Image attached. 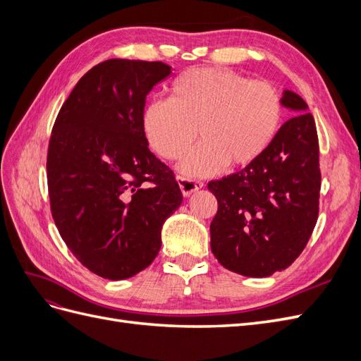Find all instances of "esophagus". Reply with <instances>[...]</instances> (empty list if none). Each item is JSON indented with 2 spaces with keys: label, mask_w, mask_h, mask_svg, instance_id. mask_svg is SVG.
Here are the masks:
<instances>
[{
  "label": "esophagus",
  "mask_w": 361,
  "mask_h": 361,
  "mask_svg": "<svg viewBox=\"0 0 361 361\" xmlns=\"http://www.w3.org/2000/svg\"><path fill=\"white\" fill-rule=\"evenodd\" d=\"M178 183H179V188H180V191H182L185 197H190L192 192L202 190L203 185H204L200 180H191V179L182 178V176H178Z\"/></svg>",
  "instance_id": "esophagus-1"
}]
</instances>
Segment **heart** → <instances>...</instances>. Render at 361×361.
<instances>
[{"label":"heart","mask_w":361,"mask_h":361,"mask_svg":"<svg viewBox=\"0 0 361 361\" xmlns=\"http://www.w3.org/2000/svg\"><path fill=\"white\" fill-rule=\"evenodd\" d=\"M169 101L146 105L141 126L149 146L169 161L182 158L199 134L202 143L179 164L190 178H206L228 162L245 167L276 140L283 118L280 94L268 82L227 69H190L170 85Z\"/></svg>","instance_id":"heart-1"}]
</instances>
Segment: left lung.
<instances>
[{
  "label": "left lung",
  "mask_w": 361,
  "mask_h": 361,
  "mask_svg": "<svg viewBox=\"0 0 361 361\" xmlns=\"http://www.w3.org/2000/svg\"><path fill=\"white\" fill-rule=\"evenodd\" d=\"M281 105L295 117L279 129L257 161L207 183L218 202L211 250L228 271L268 277L297 259L319 211V143L302 97L283 90Z\"/></svg>",
  "instance_id": "obj_1"
}]
</instances>
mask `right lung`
<instances>
[{"mask_svg":"<svg viewBox=\"0 0 361 361\" xmlns=\"http://www.w3.org/2000/svg\"><path fill=\"white\" fill-rule=\"evenodd\" d=\"M171 68L111 59L75 85L52 128V218L73 256L94 274L125 280L147 268L161 231L182 203L173 171L149 150L146 96Z\"/></svg>","mask_w":361,"mask_h":361,"instance_id":"add662e5","label":"right lung"}]
</instances>
